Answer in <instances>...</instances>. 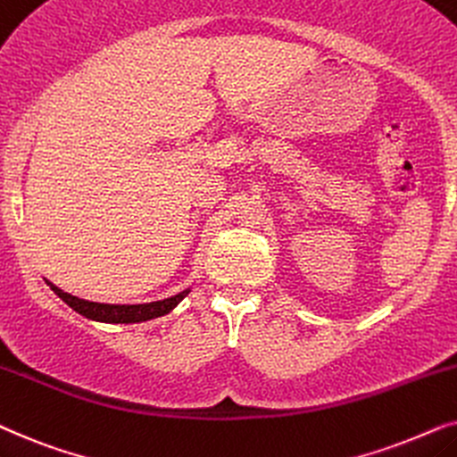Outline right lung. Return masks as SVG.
I'll return each mask as SVG.
<instances>
[{"mask_svg": "<svg viewBox=\"0 0 457 457\" xmlns=\"http://www.w3.org/2000/svg\"><path fill=\"white\" fill-rule=\"evenodd\" d=\"M46 284L56 292V295L62 299L71 309H75L77 313L85 315L87 320L104 321V324H139V321H148L154 318H161V315L171 313L175 307L179 305L181 301L186 299L190 288L181 290L179 295L169 296V299L154 301V303H142V305H111V303H94L79 299V296H72L69 292L60 290L58 286H54L50 279H46Z\"/></svg>", "mask_w": 457, "mask_h": 457, "instance_id": "1", "label": "right lung"}]
</instances>
